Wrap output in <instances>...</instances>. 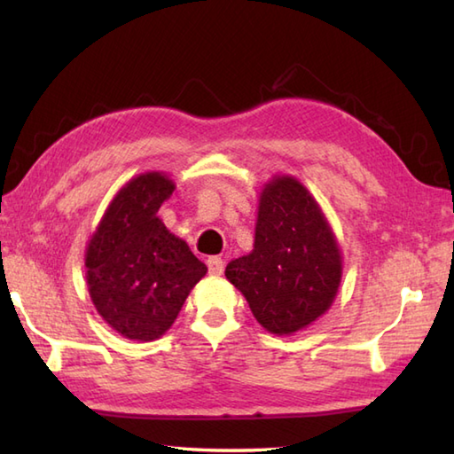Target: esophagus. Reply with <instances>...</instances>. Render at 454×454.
<instances>
[{
  "label": "esophagus",
  "mask_w": 454,
  "mask_h": 454,
  "mask_svg": "<svg viewBox=\"0 0 454 454\" xmlns=\"http://www.w3.org/2000/svg\"><path fill=\"white\" fill-rule=\"evenodd\" d=\"M207 270H209L211 276H221V274H223V270H225L223 258L209 256V258H207Z\"/></svg>",
  "instance_id": "esophagus-1"
}]
</instances>
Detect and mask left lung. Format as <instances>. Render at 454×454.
Masks as SVG:
<instances>
[{
    "mask_svg": "<svg viewBox=\"0 0 454 454\" xmlns=\"http://www.w3.org/2000/svg\"><path fill=\"white\" fill-rule=\"evenodd\" d=\"M343 261L319 203L292 176H274L261 192L254 248L225 268L253 316L274 335H292L335 300Z\"/></svg>",
    "mask_w": 454,
    "mask_h": 454,
    "instance_id": "8db88e82",
    "label": "left lung"
}]
</instances>
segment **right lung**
<instances>
[{
	"label": "right lung",
	"instance_id": "right-lung-1",
	"mask_svg": "<svg viewBox=\"0 0 454 454\" xmlns=\"http://www.w3.org/2000/svg\"><path fill=\"white\" fill-rule=\"evenodd\" d=\"M172 192L164 172L138 174L111 200L86 248L90 298L125 339H160L207 272L156 215Z\"/></svg>",
	"mask_w": 454,
	"mask_h": 454
}]
</instances>
